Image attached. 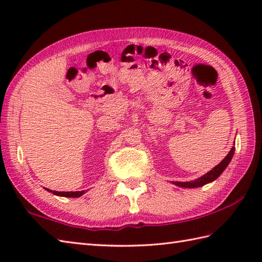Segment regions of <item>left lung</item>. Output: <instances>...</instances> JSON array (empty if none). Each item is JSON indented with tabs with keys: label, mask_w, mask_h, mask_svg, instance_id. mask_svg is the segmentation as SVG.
I'll list each match as a JSON object with an SVG mask.
<instances>
[{
	"label": "left lung",
	"mask_w": 262,
	"mask_h": 262,
	"mask_svg": "<svg viewBox=\"0 0 262 262\" xmlns=\"http://www.w3.org/2000/svg\"><path fill=\"white\" fill-rule=\"evenodd\" d=\"M234 151H235V147H232L229 154L226 155L224 160L222 161L220 164H217L214 169H211L209 172H207V173L204 174L203 177L198 178V179L193 180V181H188V182H173V183L176 186H179L182 188H198V187L205 186L206 183H209L211 181L216 180L217 178L222 174V172L226 169V166L229 165V163L231 162L233 155H234Z\"/></svg>",
	"instance_id": "1"
}]
</instances>
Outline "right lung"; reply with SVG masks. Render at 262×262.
Listing matches in <instances>:
<instances>
[{"label": "right lung", "mask_w": 262, "mask_h": 262, "mask_svg": "<svg viewBox=\"0 0 262 262\" xmlns=\"http://www.w3.org/2000/svg\"><path fill=\"white\" fill-rule=\"evenodd\" d=\"M46 190L49 192H53L54 194H56V196H62V197H73V198H77L82 196L83 193L85 191H53V190H49V189L46 188Z\"/></svg>", "instance_id": "obj_1"}]
</instances>
